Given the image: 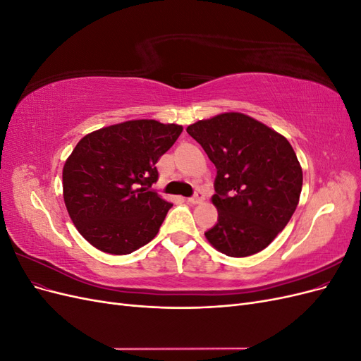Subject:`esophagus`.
Here are the masks:
<instances>
[{"instance_id":"esophagus-1","label":"esophagus","mask_w":361,"mask_h":361,"mask_svg":"<svg viewBox=\"0 0 361 361\" xmlns=\"http://www.w3.org/2000/svg\"><path fill=\"white\" fill-rule=\"evenodd\" d=\"M203 200H204V194H203L202 191H197V192H195V194L192 195V197L188 199V202H190L191 204H199V203H202Z\"/></svg>"}]
</instances>
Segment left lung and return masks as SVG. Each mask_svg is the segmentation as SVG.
<instances>
[{
  "mask_svg": "<svg viewBox=\"0 0 361 361\" xmlns=\"http://www.w3.org/2000/svg\"><path fill=\"white\" fill-rule=\"evenodd\" d=\"M187 133L214 162L216 224L204 236L231 257L267 248L300 202L302 170L289 141L241 113L199 120Z\"/></svg>",
  "mask_w": 361,
  "mask_h": 361,
  "instance_id": "obj_1",
  "label": "left lung"
}]
</instances>
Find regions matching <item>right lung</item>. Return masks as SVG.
<instances>
[{
	"label": "right lung",
	"mask_w": 361,
	"mask_h": 361,
	"mask_svg": "<svg viewBox=\"0 0 361 361\" xmlns=\"http://www.w3.org/2000/svg\"><path fill=\"white\" fill-rule=\"evenodd\" d=\"M180 125L129 120L85 135L63 167V197L78 232L97 250L129 255L154 239L171 203L149 191L155 164Z\"/></svg>",
	"instance_id": "obj_1"
}]
</instances>
